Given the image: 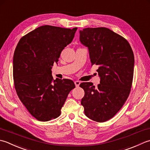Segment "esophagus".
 <instances>
[{
    "label": "esophagus",
    "instance_id": "obj_1",
    "mask_svg": "<svg viewBox=\"0 0 150 150\" xmlns=\"http://www.w3.org/2000/svg\"><path fill=\"white\" fill-rule=\"evenodd\" d=\"M74 84L76 85V87H79V84H80V81H75Z\"/></svg>",
    "mask_w": 150,
    "mask_h": 150
}]
</instances>
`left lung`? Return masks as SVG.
I'll return each mask as SVG.
<instances>
[{
    "mask_svg": "<svg viewBox=\"0 0 150 150\" xmlns=\"http://www.w3.org/2000/svg\"><path fill=\"white\" fill-rule=\"evenodd\" d=\"M79 40L89 52L91 62L98 66L100 78L95 88L91 82H83L85 95L81 104L91 120L103 122L120 111L132 86L134 54L123 37L104 27L87 28L79 31Z\"/></svg>",
    "mask_w": 150,
    "mask_h": 150,
    "instance_id": "1",
    "label": "left lung"
}]
</instances>
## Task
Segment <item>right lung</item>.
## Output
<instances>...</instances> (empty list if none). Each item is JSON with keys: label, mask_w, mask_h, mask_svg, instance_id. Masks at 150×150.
Wrapping results in <instances>:
<instances>
[{"label": "right lung", "mask_w": 150, "mask_h": 150, "mask_svg": "<svg viewBox=\"0 0 150 150\" xmlns=\"http://www.w3.org/2000/svg\"><path fill=\"white\" fill-rule=\"evenodd\" d=\"M77 28L41 26L20 39L13 59L14 85L27 110L42 122L56 118L75 87L71 79H54L52 67L71 43Z\"/></svg>", "instance_id": "right-lung-1"}]
</instances>
